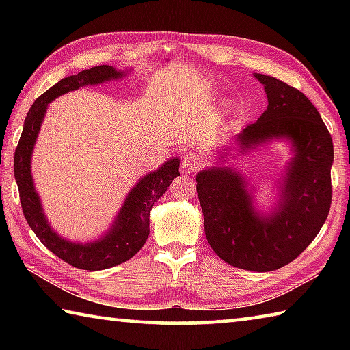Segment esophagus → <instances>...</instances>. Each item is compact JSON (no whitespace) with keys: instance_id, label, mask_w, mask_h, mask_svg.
Wrapping results in <instances>:
<instances>
[{"instance_id":"34e87169","label":"esophagus","mask_w":350,"mask_h":350,"mask_svg":"<svg viewBox=\"0 0 350 350\" xmlns=\"http://www.w3.org/2000/svg\"><path fill=\"white\" fill-rule=\"evenodd\" d=\"M204 165H205V159L198 152L189 151L182 157V168L188 171V173L200 170V167H204Z\"/></svg>"}]
</instances>
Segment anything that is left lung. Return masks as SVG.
<instances>
[{"mask_svg":"<svg viewBox=\"0 0 350 350\" xmlns=\"http://www.w3.org/2000/svg\"><path fill=\"white\" fill-rule=\"evenodd\" d=\"M254 77L265 88L269 106L238 135L242 150L276 137H287L295 145L276 211L259 216L245 182L230 168L200 171L196 189L206 241L217 256L238 269L271 271L298 258L327 219L334 144L303 92L275 77Z\"/></svg>","mask_w":350,"mask_h":350,"instance_id":"left-lung-1","label":"left lung"}]
</instances>
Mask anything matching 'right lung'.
<instances>
[{
	"label": "right lung",
	"instance_id": "right-lung-1",
	"mask_svg": "<svg viewBox=\"0 0 350 350\" xmlns=\"http://www.w3.org/2000/svg\"><path fill=\"white\" fill-rule=\"evenodd\" d=\"M118 77H122V72L108 64H103V66L85 69L75 75H69L49 88L43 96L35 100L29 109L18 146L15 150L14 173L20 191L21 208L29 227L33 230V233L46 248H49L64 262L83 270H105L131 259L144 247L150 234V211L154 202L167 191L174 177L180 176L177 157L171 159L154 173L145 176L128 194L108 234L92 244H74L60 238L49 227L41 210L40 198L33 188L31 174L32 150L46 114L47 103H51L62 94L79 90L80 86L98 85V83L118 79Z\"/></svg>",
	"mask_w": 350,
	"mask_h": 350
}]
</instances>
